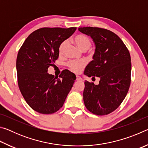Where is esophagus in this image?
Returning <instances> with one entry per match:
<instances>
[{
    "label": "esophagus",
    "instance_id": "esophagus-1",
    "mask_svg": "<svg viewBox=\"0 0 148 148\" xmlns=\"http://www.w3.org/2000/svg\"><path fill=\"white\" fill-rule=\"evenodd\" d=\"M76 80L77 81H82V78L80 76H76Z\"/></svg>",
    "mask_w": 148,
    "mask_h": 148
}]
</instances>
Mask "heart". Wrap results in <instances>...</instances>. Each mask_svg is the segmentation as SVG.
<instances>
[{"label":"heart","instance_id":"heart-1","mask_svg":"<svg viewBox=\"0 0 148 148\" xmlns=\"http://www.w3.org/2000/svg\"><path fill=\"white\" fill-rule=\"evenodd\" d=\"M74 41L77 46L83 51H86L91 46V41L88 37L84 34H78L74 37ZM67 44V41H64L60 44L59 52L60 54L63 53L65 46ZM68 66L72 72L75 73H79L86 66L85 61H71L68 63Z\"/></svg>","mask_w":148,"mask_h":148}]
</instances>
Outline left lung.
Segmentation results:
<instances>
[{
	"label": "left lung",
	"instance_id": "left-lung-1",
	"mask_svg": "<svg viewBox=\"0 0 148 148\" xmlns=\"http://www.w3.org/2000/svg\"><path fill=\"white\" fill-rule=\"evenodd\" d=\"M78 31L91 36L95 44L93 60L86 67L84 74L101 79L98 85L85 82V106L97 116L109 114L119 106L129 91L131 74L129 51L121 38L109 30L86 27Z\"/></svg>",
	"mask_w": 148,
	"mask_h": 148
}]
</instances>
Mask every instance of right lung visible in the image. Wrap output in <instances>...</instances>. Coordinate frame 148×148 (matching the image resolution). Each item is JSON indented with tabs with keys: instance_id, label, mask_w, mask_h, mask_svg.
<instances>
[{
	"instance_id": "1",
	"label": "right lung",
	"mask_w": 148,
	"mask_h": 148,
	"mask_svg": "<svg viewBox=\"0 0 148 148\" xmlns=\"http://www.w3.org/2000/svg\"><path fill=\"white\" fill-rule=\"evenodd\" d=\"M76 27L39 29L29 35L19 49L16 60L17 82L29 106L38 113L50 114L62 106L76 79L64 70L59 77L47 73L59 57L60 44Z\"/></svg>"
}]
</instances>
